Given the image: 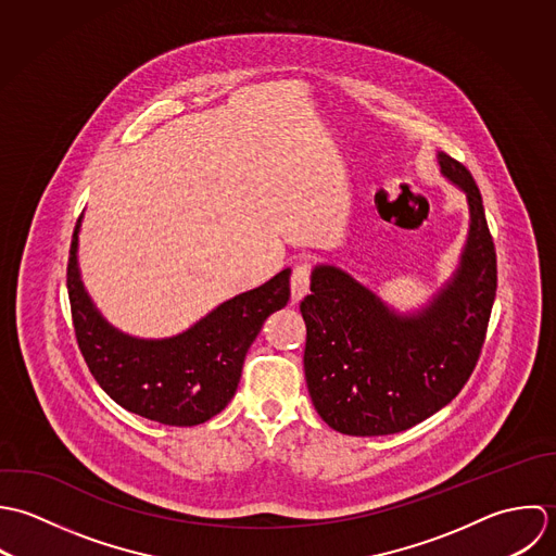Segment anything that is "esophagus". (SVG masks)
Listing matches in <instances>:
<instances>
[{
  "mask_svg": "<svg viewBox=\"0 0 556 556\" xmlns=\"http://www.w3.org/2000/svg\"><path fill=\"white\" fill-rule=\"evenodd\" d=\"M309 266L307 264H296L292 270V279H290V288H292V301L299 303L307 292H309Z\"/></svg>",
  "mask_w": 556,
  "mask_h": 556,
  "instance_id": "34e87169",
  "label": "esophagus"
}]
</instances>
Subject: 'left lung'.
Here are the masks:
<instances>
[{
	"instance_id": "left-lung-1",
	"label": "left lung",
	"mask_w": 556,
	"mask_h": 556,
	"mask_svg": "<svg viewBox=\"0 0 556 556\" xmlns=\"http://www.w3.org/2000/svg\"><path fill=\"white\" fill-rule=\"evenodd\" d=\"M466 193L468 238L453 277L415 314H397L331 264L301 303L305 378L323 421L348 437L404 432L446 406L470 378L496 296V251L470 172L439 152Z\"/></svg>"
}]
</instances>
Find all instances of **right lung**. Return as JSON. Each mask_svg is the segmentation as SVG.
I'll return each instance as SVG.
<instances>
[{
  "instance_id": "add662e5",
  "label": "right lung",
  "mask_w": 556,
  "mask_h": 556,
  "mask_svg": "<svg viewBox=\"0 0 556 556\" xmlns=\"http://www.w3.org/2000/svg\"><path fill=\"white\" fill-rule=\"evenodd\" d=\"M75 225L66 286L79 350L115 404L150 421L200 426L233 397L249 345L264 320L288 305L290 268L264 286L213 309L189 331L167 339H137L113 329L88 296L77 266Z\"/></svg>"
}]
</instances>
